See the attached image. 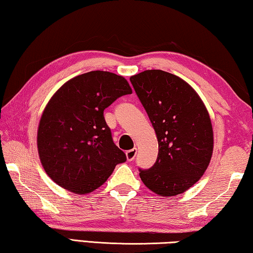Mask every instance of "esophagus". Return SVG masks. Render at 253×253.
<instances>
[{"label": "esophagus", "mask_w": 253, "mask_h": 253, "mask_svg": "<svg viewBox=\"0 0 253 253\" xmlns=\"http://www.w3.org/2000/svg\"><path fill=\"white\" fill-rule=\"evenodd\" d=\"M136 152H138V150H136V148H133V149H131V150H127V151L126 152L127 160L133 161L135 156H136Z\"/></svg>", "instance_id": "34e87169"}]
</instances>
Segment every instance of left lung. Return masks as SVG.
<instances>
[{
    "label": "left lung",
    "instance_id": "obj_1",
    "mask_svg": "<svg viewBox=\"0 0 253 253\" xmlns=\"http://www.w3.org/2000/svg\"><path fill=\"white\" fill-rule=\"evenodd\" d=\"M156 131L159 153L140 178L162 197L183 193L200 180L213 151L209 113L197 92L174 74L147 70L130 78Z\"/></svg>",
    "mask_w": 253,
    "mask_h": 253
}]
</instances>
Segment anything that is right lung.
Returning <instances> with one entry per match:
<instances>
[{"instance_id": "right-lung-1", "label": "right lung", "mask_w": 253, "mask_h": 253, "mask_svg": "<svg viewBox=\"0 0 253 253\" xmlns=\"http://www.w3.org/2000/svg\"><path fill=\"white\" fill-rule=\"evenodd\" d=\"M123 77L91 71L64 83L40 120L38 150L46 174L75 194L101 187L126 156L114 144L103 112L118 97L131 94Z\"/></svg>"}]
</instances>
